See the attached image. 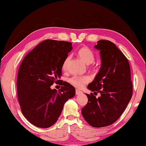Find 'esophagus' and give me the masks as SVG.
Returning a JSON list of instances; mask_svg holds the SVG:
<instances>
[{
	"label": "esophagus",
	"mask_w": 146,
	"mask_h": 146,
	"mask_svg": "<svg viewBox=\"0 0 146 146\" xmlns=\"http://www.w3.org/2000/svg\"><path fill=\"white\" fill-rule=\"evenodd\" d=\"M82 93V91H81L80 90H78V89H76L75 93L76 94V95H79V94H80V93Z\"/></svg>",
	"instance_id": "esophagus-1"
}]
</instances>
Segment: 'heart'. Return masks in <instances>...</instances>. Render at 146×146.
<instances>
[{"label":"heart","instance_id":"1","mask_svg":"<svg viewBox=\"0 0 146 146\" xmlns=\"http://www.w3.org/2000/svg\"><path fill=\"white\" fill-rule=\"evenodd\" d=\"M78 55L81 60L84 62L86 64H88L93 63L95 59V53H93V51L91 49L87 48V47H83V48L79 49L78 51ZM70 59V56H68L65 60H64L62 65V68L64 70L66 69ZM90 80L91 78L88 75H74L68 79V82L71 85H73V86L78 88H82L86 84L88 83Z\"/></svg>","mask_w":146,"mask_h":146}]
</instances>
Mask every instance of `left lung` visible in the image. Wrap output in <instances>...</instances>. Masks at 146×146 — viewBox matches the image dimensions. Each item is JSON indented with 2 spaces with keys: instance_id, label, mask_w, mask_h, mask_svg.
I'll return each instance as SVG.
<instances>
[{
  "instance_id": "left-lung-1",
  "label": "left lung",
  "mask_w": 146,
  "mask_h": 146,
  "mask_svg": "<svg viewBox=\"0 0 146 146\" xmlns=\"http://www.w3.org/2000/svg\"><path fill=\"white\" fill-rule=\"evenodd\" d=\"M95 48L100 50L102 64L88 88L101 97L86 94L88 102L82 114L91 126L102 127L111 125L122 115L132 97L133 84L129 62L115 44L101 40Z\"/></svg>"
}]
</instances>
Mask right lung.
I'll list each match as a JSON object with an SVG mask.
<instances>
[{"instance_id": "1", "label": "right lung", "mask_w": 146, "mask_h": 146, "mask_svg": "<svg viewBox=\"0 0 146 146\" xmlns=\"http://www.w3.org/2000/svg\"><path fill=\"white\" fill-rule=\"evenodd\" d=\"M72 43L45 40L27 54L20 65L17 88L23 115L32 124L41 128L51 127L62 113L65 102L75 95V89L58 80ZM58 82V92L50 87Z\"/></svg>"}]
</instances>
